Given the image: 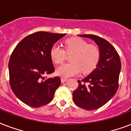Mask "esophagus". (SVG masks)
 I'll return each instance as SVG.
<instances>
[{"label": "esophagus", "instance_id": "34e87169", "mask_svg": "<svg viewBox=\"0 0 131 131\" xmlns=\"http://www.w3.org/2000/svg\"><path fill=\"white\" fill-rule=\"evenodd\" d=\"M67 80H68V79H67V78H61V82H62V83H64V82H67Z\"/></svg>", "mask_w": 131, "mask_h": 131}]
</instances>
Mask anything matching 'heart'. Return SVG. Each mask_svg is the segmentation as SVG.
Instances as JSON below:
<instances>
[{"instance_id": "obj_1", "label": "heart", "mask_w": 131, "mask_h": 131, "mask_svg": "<svg viewBox=\"0 0 131 131\" xmlns=\"http://www.w3.org/2000/svg\"><path fill=\"white\" fill-rule=\"evenodd\" d=\"M67 53H73L71 56V62L64 64L56 69V74L62 78H69L78 75L83 71L89 73L93 71L99 62L101 52L97 46L88 43L80 37L68 39L64 42ZM65 50L58 43L51 46L49 54L54 63L60 64L66 57Z\"/></svg>"}]
</instances>
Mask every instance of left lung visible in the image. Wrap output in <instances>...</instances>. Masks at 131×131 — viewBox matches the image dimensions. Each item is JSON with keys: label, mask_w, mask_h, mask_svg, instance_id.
<instances>
[{"label": "left lung", "mask_w": 131, "mask_h": 131, "mask_svg": "<svg viewBox=\"0 0 131 131\" xmlns=\"http://www.w3.org/2000/svg\"><path fill=\"white\" fill-rule=\"evenodd\" d=\"M91 39L99 46L101 58L96 68L82 81L73 92L74 103L86 110L99 109L112 99L118 88L121 62L118 52L112 44L93 35H80Z\"/></svg>", "instance_id": "obj_1"}]
</instances>
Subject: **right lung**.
Returning a JSON list of instances; mask_svg holds the SVG:
<instances>
[{
	"label": "right lung",
	"mask_w": 131,
	"mask_h": 131,
	"mask_svg": "<svg viewBox=\"0 0 131 131\" xmlns=\"http://www.w3.org/2000/svg\"><path fill=\"white\" fill-rule=\"evenodd\" d=\"M66 34L39 31L26 37L17 44L9 62V83L15 95L32 107L49 103L61 83L59 77L45 79L54 67L49 51Z\"/></svg>",
	"instance_id": "right-lung-1"
}]
</instances>
